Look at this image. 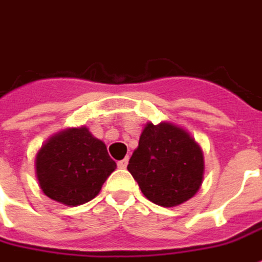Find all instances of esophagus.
I'll use <instances>...</instances> for the list:
<instances>
[{"instance_id":"1","label":"esophagus","mask_w":262,"mask_h":262,"mask_svg":"<svg viewBox=\"0 0 262 262\" xmlns=\"http://www.w3.org/2000/svg\"><path fill=\"white\" fill-rule=\"evenodd\" d=\"M127 163H129V159H127V157H125L123 160H119V162H118V167H119V169H126Z\"/></svg>"}]
</instances>
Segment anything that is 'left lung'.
<instances>
[{"label":"left lung","mask_w":262,"mask_h":262,"mask_svg":"<svg viewBox=\"0 0 262 262\" xmlns=\"http://www.w3.org/2000/svg\"><path fill=\"white\" fill-rule=\"evenodd\" d=\"M127 170L147 200L174 207L200 190L204 155L194 137L180 126L147 122Z\"/></svg>","instance_id":"left-lung-1"}]
</instances>
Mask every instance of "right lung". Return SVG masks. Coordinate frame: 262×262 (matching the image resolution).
Listing matches in <instances>:
<instances>
[{
  "label": "right lung",
  "instance_id": "right-lung-1",
  "mask_svg": "<svg viewBox=\"0 0 262 262\" xmlns=\"http://www.w3.org/2000/svg\"><path fill=\"white\" fill-rule=\"evenodd\" d=\"M115 169L106 144L86 126L55 133L35 156V176L43 194L69 207L95 199Z\"/></svg>",
  "mask_w": 262,
  "mask_h": 262
}]
</instances>
